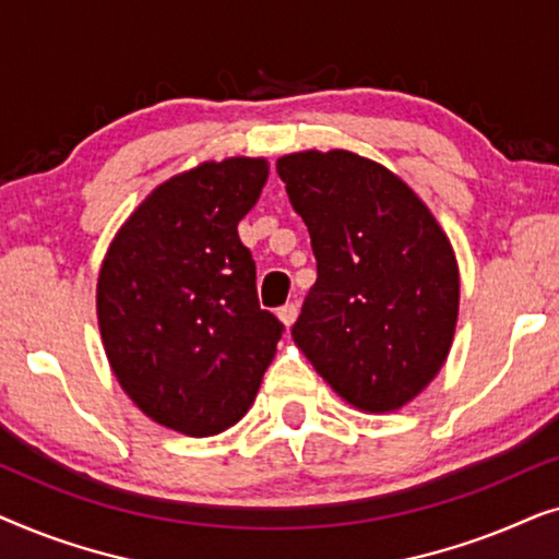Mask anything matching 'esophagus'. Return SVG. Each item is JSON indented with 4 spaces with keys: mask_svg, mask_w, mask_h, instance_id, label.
Segmentation results:
<instances>
[{
    "mask_svg": "<svg viewBox=\"0 0 559 559\" xmlns=\"http://www.w3.org/2000/svg\"><path fill=\"white\" fill-rule=\"evenodd\" d=\"M297 312H300V308H297V302H287V305H282V308L277 310V318L282 320V325L289 328L297 320Z\"/></svg>",
    "mask_w": 559,
    "mask_h": 559,
    "instance_id": "34e87169",
    "label": "esophagus"
}]
</instances>
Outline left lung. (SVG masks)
Segmentation results:
<instances>
[{
	"instance_id": "1",
	"label": "left lung",
	"mask_w": 559,
	"mask_h": 559,
	"mask_svg": "<svg viewBox=\"0 0 559 559\" xmlns=\"http://www.w3.org/2000/svg\"><path fill=\"white\" fill-rule=\"evenodd\" d=\"M277 173L318 262L297 348L356 409L404 407L453 343L461 277L445 231L407 182L354 152H293Z\"/></svg>"
}]
</instances>
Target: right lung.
Returning a JSON list of instances; mask_svg holds the SVG:
<instances>
[{"label":"right lung","instance_id":"obj_1","mask_svg":"<svg viewBox=\"0 0 559 559\" xmlns=\"http://www.w3.org/2000/svg\"><path fill=\"white\" fill-rule=\"evenodd\" d=\"M270 165L203 163L157 186L124 221L96 285L114 377L144 415L190 438L247 415L285 325L259 308L239 239Z\"/></svg>","mask_w":559,"mask_h":559}]
</instances>
